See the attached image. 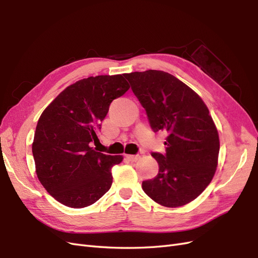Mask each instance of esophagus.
Instances as JSON below:
<instances>
[{
    "instance_id": "obj_1",
    "label": "esophagus",
    "mask_w": 258,
    "mask_h": 258,
    "mask_svg": "<svg viewBox=\"0 0 258 258\" xmlns=\"http://www.w3.org/2000/svg\"><path fill=\"white\" fill-rule=\"evenodd\" d=\"M127 158L130 161H137L140 159V155H127Z\"/></svg>"
}]
</instances>
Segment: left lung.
Returning a JSON list of instances; mask_svg holds the SVG:
<instances>
[{"mask_svg": "<svg viewBox=\"0 0 258 258\" xmlns=\"http://www.w3.org/2000/svg\"><path fill=\"white\" fill-rule=\"evenodd\" d=\"M145 108L154 132L166 131V154L153 153L158 174L142 183L155 202L168 208L189 204L212 181L220 138L202 99L167 72L148 70L124 74Z\"/></svg>", "mask_w": 258, "mask_h": 258, "instance_id": "obj_1", "label": "left lung"}]
</instances>
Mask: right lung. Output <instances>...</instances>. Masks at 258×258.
Returning a JSON list of instances; mask_svg holds the SVG:
<instances>
[{"instance_id": "add662e5", "label": "right lung", "mask_w": 258, "mask_h": 258, "mask_svg": "<svg viewBox=\"0 0 258 258\" xmlns=\"http://www.w3.org/2000/svg\"><path fill=\"white\" fill-rule=\"evenodd\" d=\"M124 74L90 76L70 85L37 121L32 153L38 179L60 204L81 209L111 188L122 156L97 152L98 131L112 101L130 86Z\"/></svg>"}]
</instances>
